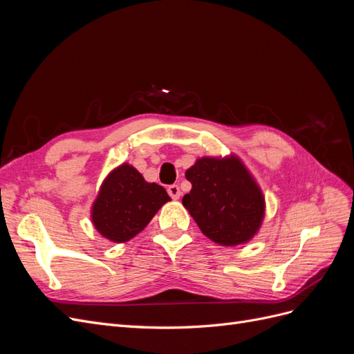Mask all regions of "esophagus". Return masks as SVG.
<instances>
[{"label":"esophagus","instance_id":"esophagus-1","mask_svg":"<svg viewBox=\"0 0 354 354\" xmlns=\"http://www.w3.org/2000/svg\"><path fill=\"white\" fill-rule=\"evenodd\" d=\"M168 195L173 198L174 201H177V199H180V196H181V192H180V187L177 186V185H171V186H168Z\"/></svg>","mask_w":354,"mask_h":354}]
</instances>
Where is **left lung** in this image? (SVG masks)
Returning a JSON list of instances; mask_svg holds the SVG:
<instances>
[{"instance_id":"obj_1","label":"left lung","mask_w":354,"mask_h":354,"mask_svg":"<svg viewBox=\"0 0 354 354\" xmlns=\"http://www.w3.org/2000/svg\"><path fill=\"white\" fill-rule=\"evenodd\" d=\"M186 178L192 190L183 196V205L207 238L236 246L259 233L264 195L239 156H202L186 169Z\"/></svg>"}]
</instances>
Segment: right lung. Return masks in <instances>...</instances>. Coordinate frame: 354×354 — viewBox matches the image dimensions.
Segmentation results:
<instances>
[{"mask_svg":"<svg viewBox=\"0 0 354 354\" xmlns=\"http://www.w3.org/2000/svg\"><path fill=\"white\" fill-rule=\"evenodd\" d=\"M169 199L162 186L149 183L124 162L103 180L91 205V221L103 238L124 243L140 233Z\"/></svg>","mask_w":354,"mask_h":354,"instance_id":"right-lung-1","label":"right lung"}]
</instances>
